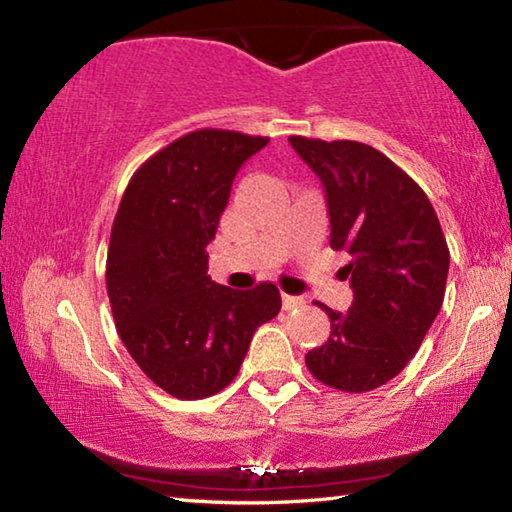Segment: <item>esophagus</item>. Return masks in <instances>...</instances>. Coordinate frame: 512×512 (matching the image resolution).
I'll return each instance as SVG.
<instances>
[{
	"label": "esophagus",
	"instance_id": "esophagus-1",
	"mask_svg": "<svg viewBox=\"0 0 512 512\" xmlns=\"http://www.w3.org/2000/svg\"><path fill=\"white\" fill-rule=\"evenodd\" d=\"M298 307H305V298L289 296V293H282V309H284V311H291V309H298Z\"/></svg>",
	"mask_w": 512,
	"mask_h": 512
}]
</instances>
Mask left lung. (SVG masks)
I'll return each mask as SVG.
<instances>
[{
    "label": "left lung",
    "mask_w": 512,
    "mask_h": 512,
    "mask_svg": "<svg viewBox=\"0 0 512 512\" xmlns=\"http://www.w3.org/2000/svg\"><path fill=\"white\" fill-rule=\"evenodd\" d=\"M289 142L325 187L329 246L350 255L343 273L354 291L348 314L318 302L332 332L305 363L336 391H375L413 359L443 307V228L422 187L381 151L302 135Z\"/></svg>",
    "instance_id": "1"
}]
</instances>
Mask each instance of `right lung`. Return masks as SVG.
<instances>
[{"label": "right lung", "mask_w": 512, "mask_h": 512, "mask_svg": "<svg viewBox=\"0 0 512 512\" xmlns=\"http://www.w3.org/2000/svg\"><path fill=\"white\" fill-rule=\"evenodd\" d=\"M268 137L192 131L133 173L112 223L106 287L117 332L137 366L178 400H203L237 377L280 291L221 287L207 275V244L237 171Z\"/></svg>", "instance_id": "obj_1"}]
</instances>
